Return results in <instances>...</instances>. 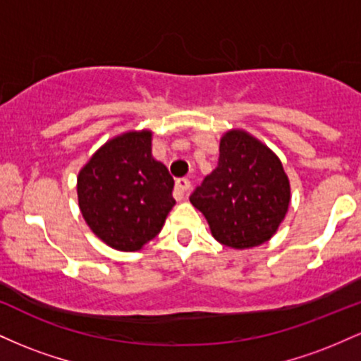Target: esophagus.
Segmentation results:
<instances>
[{"instance_id": "obj_1", "label": "esophagus", "mask_w": 361, "mask_h": 361, "mask_svg": "<svg viewBox=\"0 0 361 361\" xmlns=\"http://www.w3.org/2000/svg\"><path fill=\"white\" fill-rule=\"evenodd\" d=\"M190 188H192V183H190L188 178H180V180H176L175 192H173V195H175L176 200H183Z\"/></svg>"}]
</instances>
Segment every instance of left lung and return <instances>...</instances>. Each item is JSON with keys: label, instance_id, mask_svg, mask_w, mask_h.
I'll use <instances>...</instances> for the list:
<instances>
[{"label": "left lung", "instance_id": "obj_1", "mask_svg": "<svg viewBox=\"0 0 361 361\" xmlns=\"http://www.w3.org/2000/svg\"><path fill=\"white\" fill-rule=\"evenodd\" d=\"M217 168L190 202L224 246L250 250L279 231L288 212L290 181L279 156L243 128L221 137Z\"/></svg>", "mask_w": 361, "mask_h": 361}]
</instances>
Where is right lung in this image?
I'll return each mask as SVG.
<instances>
[{
    "instance_id": "1",
    "label": "right lung",
    "mask_w": 361,
    "mask_h": 361,
    "mask_svg": "<svg viewBox=\"0 0 361 361\" xmlns=\"http://www.w3.org/2000/svg\"><path fill=\"white\" fill-rule=\"evenodd\" d=\"M175 180L152 156V132L106 140L78 175V204L97 238L117 251H139L163 229Z\"/></svg>"
}]
</instances>
